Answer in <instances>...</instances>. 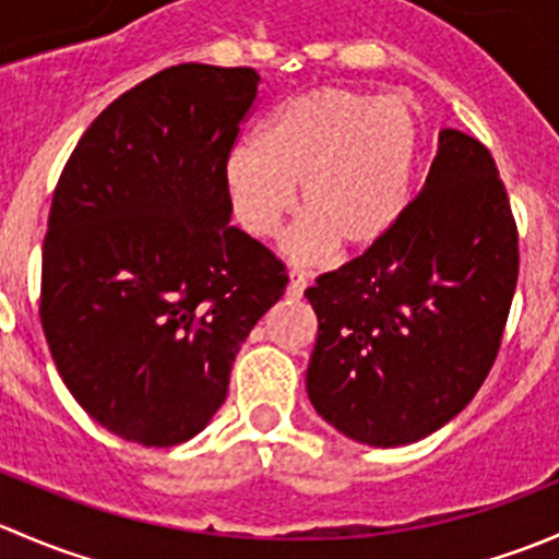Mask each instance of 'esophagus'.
I'll use <instances>...</instances> for the list:
<instances>
[{
    "label": "esophagus",
    "mask_w": 559,
    "mask_h": 559,
    "mask_svg": "<svg viewBox=\"0 0 559 559\" xmlns=\"http://www.w3.org/2000/svg\"><path fill=\"white\" fill-rule=\"evenodd\" d=\"M308 284H311V273H306V270H292L289 289H286V295H289L292 300H300V297L306 295Z\"/></svg>",
    "instance_id": "1"
}]
</instances>
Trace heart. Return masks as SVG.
Masks as SVG:
<instances>
[{"mask_svg":"<svg viewBox=\"0 0 559 559\" xmlns=\"http://www.w3.org/2000/svg\"><path fill=\"white\" fill-rule=\"evenodd\" d=\"M419 154V123L400 97L354 86H319L286 99L259 145L240 143L222 167L224 194L238 227L270 238L295 211L306 222L286 248L311 262L330 248L357 251L381 238L408 200Z\"/></svg>","mask_w":559,"mask_h":559,"instance_id":"1","label":"heart"}]
</instances>
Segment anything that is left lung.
<instances>
[{
	"label": "left lung",
	"instance_id": "left-lung-1",
	"mask_svg": "<svg viewBox=\"0 0 559 559\" xmlns=\"http://www.w3.org/2000/svg\"><path fill=\"white\" fill-rule=\"evenodd\" d=\"M520 278V229L492 154L443 129L427 183L357 259L306 297L316 414L368 447L454 419L492 370Z\"/></svg>",
	"mask_w": 559,
	"mask_h": 559
}]
</instances>
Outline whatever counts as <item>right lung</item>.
<instances>
[{"label":"right lung","instance_id":"right-lung-1","mask_svg":"<svg viewBox=\"0 0 559 559\" xmlns=\"http://www.w3.org/2000/svg\"><path fill=\"white\" fill-rule=\"evenodd\" d=\"M257 86L251 67H167L94 118L56 183L45 341L81 408L138 447H175L211 421L240 343L289 284L229 224L224 194Z\"/></svg>","mask_w":559,"mask_h":559}]
</instances>
